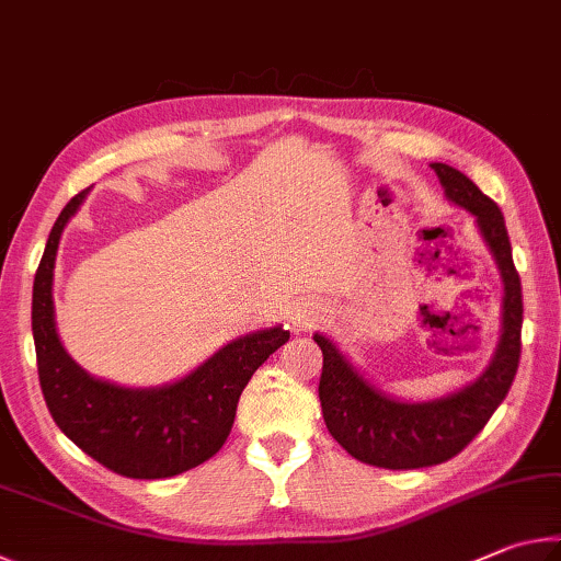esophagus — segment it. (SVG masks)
<instances>
[{"mask_svg":"<svg viewBox=\"0 0 561 561\" xmlns=\"http://www.w3.org/2000/svg\"><path fill=\"white\" fill-rule=\"evenodd\" d=\"M324 317H327L324 304L317 301V299H301V301L294 304L291 311H289V324L297 331H304V329H311V327L321 324Z\"/></svg>","mask_w":561,"mask_h":561,"instance_id":"1","label":"esophagus"}]
</instances>
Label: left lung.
Masks as SVG:
<instances>
[{
  "label": "left lung",
  "mask_w": 561,
  "mask_h": 561,
  "mask_svg": "<svg viewBox=\"0 0 561 561\" xmlns=\"http://www.w3.org/2000/svg\"><path fill=\"white\" fill-rule=\"evenodd\" d=\"M445 197L468 210L500 270L502 334L488 364L470 386L425 403H403L378 391L360 376L324 334L314 341L324 354L319 401L324 423L351 458L388 470L431 468L458 455L505 401L515 381L522 351V284L500 207L468 175L445 163H431Z\"/></svg>",
  "instance_id": "obj_1"
}]
</instances>
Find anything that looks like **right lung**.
Here are the masks:
<instances>
[{
	"label": "right lung",
	"mask_w": 561,
	"mask_h": 561,
	"mask_svg": "<svg viewBox=\"0 0 561 561\" xmlns=\"http://www.w3.org/2000/svg\"><path fill=\"white\" fill-rule=\"evenodd\" d=\"M87 195L81 190L61 210L34 277L32 331L44 401L66 438L103 468L136 480L173 478L222 448L244 386L287 344L289 331L272 327L234 339L195 371L158 388H123L83 371L56 334L51 287L61 232Z\"/></svg>",
	"instance_id": "right-lung-1"
}]
</instances>
